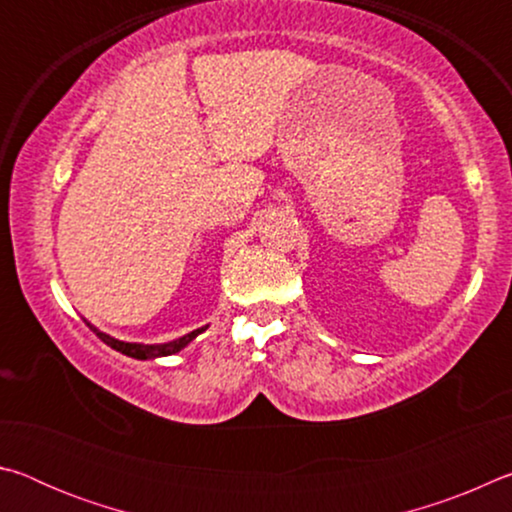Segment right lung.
Segmentation results:
<instances>
[{
  "label": "right lung",
  "instance_id": "obj_1",
  "mask_svg": "<svg viewBox=\"0 0 512 512\" xmlns=\"http://www.w3.org/2000/svg\"><path fill=\"white\" fill-rule=\"evenodd\" d=\"M88 327L92 329L94 334L99 336V339H101L103 343L110 345L112 350H117V352H121V354H126V357L142 359V361H146V359H158V357H169V354H176V352H180L183 348H187V345L192 343L198 334L205 332V329H207V325H205V327H198V329H194V332H189V334H185V336H180V339H176V341L144 345V343H128V341H119V339H115V336H110V334H106V332H101V329H97V327L90 325V323H88Z\"/></svg>",
  "mask_w": 512,
  "mask_h": 512
}]
</instances>
